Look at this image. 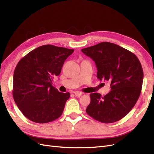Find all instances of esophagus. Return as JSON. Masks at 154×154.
I'll return each instance as SVG.
<instances>
[{"instance_id": "obj_1", "label": "esophagus", "mask_w": 154, "mask_h": 154, "mask_svg": "<svg viewBox=\"0 0 154 154\" xmlns=\"http://www.w3.org/2000/svg\"><path fill=\"white\" fill-rule=\"evenodd\" d=\"M83 94V93L81 92H74V95L76 96H80Z\"/></svg>"}]
</instances>
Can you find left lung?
Instances as JSON below:
<instances>
[{"label": "left lung", "instance_id": "obj_1", "mask_svg": "<svg viewBox=\"0 0 154 154\" xmlns=\"http://www.w3.org/2000/svg\"><path fill=\"white\" fill-rule=\"evenodd\" d=\"M81 51L94 61L97 78L110 82L111 88L103 97L99 93L90 94L87 113L101 123L118 122L128 114L140 96L143 80L140 62L127 49L106 42Z\"/></svg>", "mask_w": 154, "mask_h": 154}]
</instances>
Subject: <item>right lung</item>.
<instances>
[{
	"mask_svg": "<svg viewBox=\"0 0 154 154\" xmlns=\"http://www.w3.org/2000/svg\"><path fill=\"white\" fill-rule=\"evenodd\" d=\"M74 49L53 45L40 46L23 57L13 74V96L24 116L38 123L58 119L62 114L70 93L60 92L53 86L66 60Z\"/></svg>",
	"mask_w": 154,
	"mask_h": 154,
	"instance_id": "right-lung-1",
	"label": "right lung"
}]
</instances>
